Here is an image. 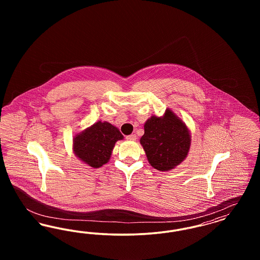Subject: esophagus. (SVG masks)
Segmentation results:
<instances>
[{
	"instance_id": "obj_1",
	"label": "esophagus",
	"mask_w": 260,
	"mask_h": 260,
	"mask_svg": "<svg viewBox=\"0 0 260 260\" xmlns=\"http://www.w3.org/2000/svg\"><path fill=\"white\" fill-rule=\"evenodd\" d=\"M125 138L128 141H135V140H136V135H129V136H126Z\"/></svg>"
}]
</instances>
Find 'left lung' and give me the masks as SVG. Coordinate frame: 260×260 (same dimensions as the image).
<instances>
[{
  "label": "left lung",
  "instance_id": "left-lung-1",
  "mask_svg": "<svg viewBox=\"0 0 260 260\" xmlns=\"http://www.w3.org/2000/svg\"><path fill=\"white\" fill-rule=\"evenodd\" d=\"M190 141L185 124L171 110L161 118L151 117L140 138L150 165L162 172L172 170L185 159Z\"/></svg>",
  "mask_w": 260,
  "mask_h": 260
}]
</instances>
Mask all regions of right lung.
I'll return each instance as SVG.
<instances>
[{"label": "right lung", "instance_id": "1", "mask_svg": "<svg viewBox=\"0 0 260 260\" xmlns=\"http://www.w3.org/2000/svg\"><path fill=\"white\" fill-rule=\"evenodd\" d=\"M123 138L114 125L98 122L75 137V154L88 166L100 168L110 159L116 141Z\"/></svg>", "mask_w": 260, "mask_h": 260}]
</instances>
